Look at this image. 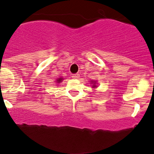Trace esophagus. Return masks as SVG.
<instances>
[{"mask_svg":"<svg viewBox=\"0 0 154 154\" xmlns=\"http://www.w3.org/2000/svg\"><path fill=\"white\" fill-rule=\"evenodd\" d=\"M79 77H80V74H73V75H72V77L74 79L79 78Z\"/></svg>","mask_w":154,"mask_h":154,"instance_id":"1","label":"esophagus"}]
</instances>
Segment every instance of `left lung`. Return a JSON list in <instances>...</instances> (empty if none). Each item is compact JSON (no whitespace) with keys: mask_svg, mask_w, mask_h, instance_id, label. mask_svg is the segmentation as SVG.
<instances>
[{"mask_svg":"<svg viewBox=\"0 0 154 154\" xmlns=\"http://www.w3.org/2000/svg\"><path fill=\"white\" fill-rule=\"evenodd\" d=\"M94 84H95V83H94ZM93 87H96V85H93Z\"/></svg>","mask_w":154,"mask_h":154,"instance_id":"1","label":"left lung"}]
</instances>
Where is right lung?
Wrapping results in <instances>:
<instances>
[{
	"instance_id": "right-lung-1",
	"label": "right lung",
	"mask_w": 154,
	"mask_h": 154,
	"mask_svg": "<svg viewBox=\"0 0 154 154\" xmlns=\"http://www.w3.org/2000/svg\"><path fill=\"white\" fill-rule=\"evenodd\" d=\"M61 80H62V78H59V79H57V83H61Z\"/></svg>"
}]
</instances>
